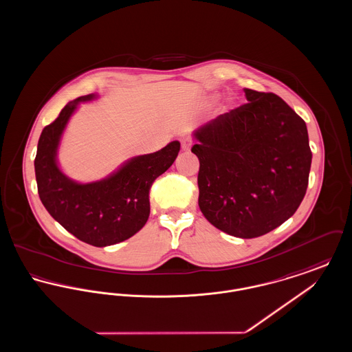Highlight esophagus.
<instances>
[{
  "label": "esophagus",
  "instance_id": "esophagus-1",
  "mask_svg": "<svg viewBox=\"0 0 352 352\" xmlns=\"http://www.w3.org/2000/svg\"><path fill=\"white\" fill-rule=\"evenodd\" d=\"M182 151H188L191 149V145H192V141H191V138H184L182 140Z\"/></svg>",
  "mask_w": 352,
  "mask_h": 352
}]
</instances>
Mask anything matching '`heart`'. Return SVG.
Here are the masks:
<instances>
[{
    "label": "heart",
    "mask_w": 352,
    "mask_h": 352,
    "mask_svg": "<svg viewBox=\"0 0 352 352\" xmlns=\"http://www.w3.org/2000/svg\"><path fill=\"white\" fill-rule=\"evenodd\" d=\"M219 98H220V95H212V96L210 98V101H217Z\"/></svg>",
    "instance_id": "1"
}]
</instances>
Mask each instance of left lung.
I'll return each mask as SVG.
<instances>
[{
    "mask_svg": "<svg viewBox=\"0 0 352 352\" xmlns=\"http://www.w3.org/2000/svg\"><path fill=\"white\" fill-rule=\"evenodd\" d=\"M247 104L192 132L199 208L226 234H268L300 207L311 151L302 120L274 94L244 88Z\"/></svg>",
    "mask_w": 352,
    "mask_h": 352,
    "instance_id": "left-lung-1",
    "label": "left lung"
}]
</instances>
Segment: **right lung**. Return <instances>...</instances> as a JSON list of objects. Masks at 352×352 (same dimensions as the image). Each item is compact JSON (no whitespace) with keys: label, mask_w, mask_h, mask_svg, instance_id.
I'll return each mask as SVG.
<instances>
[{"label":"right lung","mask_w":352,"mask_h":352,"mask_svg":"<svg viewBox=\"0 0 352 352\" xmlns=\"http://www.w3.org/2000/svg\"><path fill=\"white\" fill-rule=\"evenodd\" d=\"M95 99L98 95L89 94L69 101L42 131L34 168L39 198L51 217L84 243L107 247L132 237L145 226L151 184L173 165L181 144L171 141L161 151L132 157L100 181L71 179L58 164L60 140L79 104Z\"/></svg>","instance_id":"add662e5"}]
</instances>
